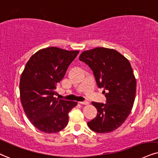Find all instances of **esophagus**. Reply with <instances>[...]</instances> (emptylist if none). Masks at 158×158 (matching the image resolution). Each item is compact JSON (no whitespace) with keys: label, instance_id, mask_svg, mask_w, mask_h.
Wrapping results in <instances>:
<instances>
[{"label":"esophagus","instance_id":"34e87169","mask_svg":"<svg viewBox=\"0 0 158 158\" xmlns=\"http://www.w3.org/2000/svg\"><path fill=\"white\" fill-rule=\"evenodd\" d=\"M79 103L81 105H85V106H87V105L89 104V102H79Z\"/></svg>","mask_w":158,"mask_h":158}]
</instances>
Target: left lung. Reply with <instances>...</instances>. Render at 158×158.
<instances>
[{
    "label": "left lung",
    "instance_id": "obj_1",
    "mask_svg": "<svg viewBox=\"0 0 158 158\" xmlns=\"http://www.w3.org/2000/svg\"><path fill=\"white\" fill-rule=\"evenodd\" d=\"M92 69L97 84L103 88L106 104L93 102L97 110L88 122L91 130L108 133L118 129L128 117L135 101L136 80L127 58L114 49L95 48L83 51L79 57Z\"/></svg>",
    "mask_w": 158,
    "mask_h": 158
}]
</instances>
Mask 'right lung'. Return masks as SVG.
Here are the masks:
<instances>
[{
    "mask_svg": "<svg viewBox=\"0 0 158 158\" xmlns=\"http://www.w3.org/2000/svg\"><path fill=\"white\" fill-rule=\"evenodd\" d=\"M78 53V50L50 47L35 52L25 64L19 81L21 103L28 119L43 133L63 130L68 124V114L77 105L58 100L54 94L56 83Z\"/></svg>",
    "mask_w": 158,
    "mask_h": 158,
    "instance_id": "1",
    "label": "right lung"
}]
</instances>
